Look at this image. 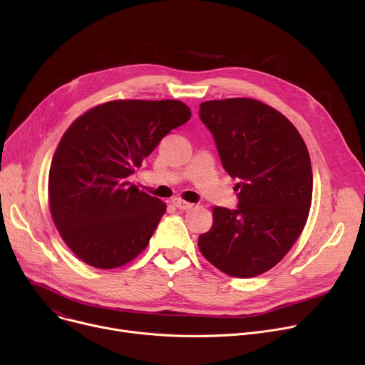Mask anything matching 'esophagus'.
<instances>
[{
  "label": "esophagus",
  "instance_id": "1",
  "mask_svg": "<svg viewBox=\"0 0 365 365\" xmlns=\"http://www.w3.org/2000/svg\"><path fill=\"white\" fill-rule=\"evenodd\" d=\"M172 202H173V205H175L176 208H179V210H182V211H187V210H190V208L193 207V204L186 202V201L180 200V198H175Z\"/></svg>",
  "mask_w": 365,
  "mask_h": 365
}]
</instances>
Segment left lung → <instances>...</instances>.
I'll return each mask as SVG.
<instances>
[{"label":"left lung","mask_w":365,"mask_h":365,"mask_svg":"<svg viewBox=\"0 0 365 365\" xmlns=\"http://www.w3.org/2000/svg\"><path fill=\"white\" fill-rule=\"evenodd\" d=\"M237 208L215 207L212 227L198 239L202 255L223 273L248 279L274 267L299 237L312 198V170L297 128L277 110L251 98L200 106Z\"/></svg>","instance_id":"obj_1"}]
</instances>
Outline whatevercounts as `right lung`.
Listing matches in <instances>:
<instances>
[{
    "label": "right lung",
    "mask_w": 365,
    "mask_h": 365,
    "mask_svg": "<svg viewBox=\"0 0 365 365\" xmlns=\"http://www.w3.org/2000/svg\"><path fill=\"white\" fill-rule=\"evenodd\" d=\"M189 118V107L176 100H118L91 108L66 130L48 197L63 240L83 262L115 269L147 248L165 204L128 178Z\"/></svg>",
    "instance_id": "right-lung-1"
}]
</instances>
